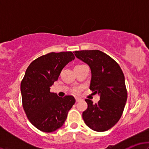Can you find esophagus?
I'll list each match as a JSON object with an SVG mask.
<instances>
[{"instance_id":"34e87169","label":"esophagus","mask_w":149,"mask_h":149,"mask_svg":"<svg viewBox=\"0 0 149 149\" xmlns=\"http://www.w3.org/2000/svg\"><path fill=\"white\" fill-rule=\"evenodd\" d=\"M75 99H76V102H79V101L81 100V99L79 98V97H75Z\"/></svg>"}]
</instances>
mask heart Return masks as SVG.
<instances>
[{
	"instance_id": "b5f03b06",
	"label": "heart",
	"mask_w": 149,
	"mask_h": 149,
	"mask_svg": "<svg viewBox=\"0 0 149 149\" xmlns=\"http://www.w3.org/2000/svg\"><path fill=\"white\" fill-rule=\"evenodd\" d=\"M74 92H79V89H78V88L75 89V90H74Z\"/></svg>"
}]
</instances>
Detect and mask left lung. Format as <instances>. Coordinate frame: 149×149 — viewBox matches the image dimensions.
Returning <instances> with one entry per match:
<instances>
[{
	"label": "left lung",
	"mask_w": 149,
	"mask_h": 149,
	"mask_svg": "<svg viewBox=\"0 0 149 149\" xmlns=\"http://www.w3.org/2000/svg\"><path fill=\"white\" fill-rule=\"evenodd\" d=\"M75 56L90 66V89L98 94L100 100L95 104L86 99L88 109L83 113L85 123L93 130L104 132L113 127L123 112L127 93L125 76L118 63L97 49L75 51Z\"/></svg>",
	"instance_id": "1"
}]
</instances>
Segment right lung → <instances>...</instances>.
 Masks as SVG:
<instances>
[{"instance_id":"add662e5","label":"right lung","mask_w":149,"mask_h":149,"mask_svg":"<svg viewBox=\"0 0 149 149\" xmlns=\"http://www.w3.org/2000/svg\"><path fill=\"white\" fill-rule=\"evenodd\" d=\"M74 59L71 52H50L32 61L26 71L20 87L22 105L31 123L39 130L52 132L60 128L76 102L73 96L59 97L50 92L61 70Z\"/></svg>"}]
</instances>
